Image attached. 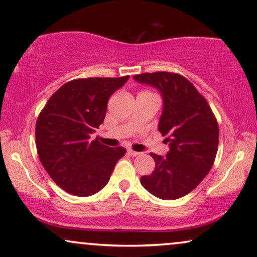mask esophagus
Masks as SVG:
<instances>
[{
  "label": "esophagus",
  "instance_id": "esophagus-1",
  "mask_svg": "<svg viewBox=\"0 0 257 257\" xmlns=\"http://www.w3.org/2000/svg\"><path fill=\"white\" fill-rule=\"evenodd\" d=\"M128 154L131 155V157H138V155L141 154V153H139V152H135V151H133V149H128Z\"/></svg>",
  "mask_w": 257,
  "mask_h": 257
}]
</instances>
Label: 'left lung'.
<instances>
[{
    "instance_id": "left-lung-1",
    "label": "left lung",
    "mask_w": 257,
    "mask_h": 257,
    "mask_svg": "<svg viewBox=\"0 0 257 257\" xmlns=\"http://www.w3.org/2000/svg\"><path fill=\"white\" fill-rule=\"evenodd\" d=\"M134 80L161 93L158 129L170 146L166 157L151 153L155 168L141 177V185L160 199H178L194 190L212 167L219 139L216 117L206 99L180 74L142 73Z\"/></svg>"
}]
</instances>
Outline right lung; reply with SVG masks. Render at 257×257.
Here are the masks:
<instances>
[{
  "instance_id": "add662e5",
  "label": "right lung",
  "mask_w": 257,
  "mask_h": 257,
  "mask_svg": "<svg viewBox=\"0 0 257 257\" xmlns=\"http://www.w3.org/2000/svg\"><path fill=\"white\" fill-rule=\"evenodd\" d=\"M129 76L86 78L64 84L54 92L37 121L39 159L60 188L73 196L95 194L108 184L125 148L91 140L104 121L110 96Z\"/></svg>"
}]
</instances>
